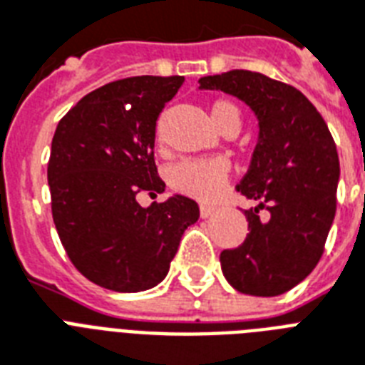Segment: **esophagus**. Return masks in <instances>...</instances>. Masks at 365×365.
Instances as JSON below:
<instances>
[{
  "label": "esophagus",
  "mask_w": 365,
  "mask_h": 365,
  "mask_svg": "<svg viewBox=\"0 0 365 365\" xmlns=\"http://www.w3.org/2000/svg\"><path fill=\"white\" fill-rule=\"evenodd\" d=\"M216 210V208H214V206H210V205H200V208H199V212H200V217H208V216H212V212Z\"/></svg>",
  "instance_id": "obj_1"
}]
</instances>
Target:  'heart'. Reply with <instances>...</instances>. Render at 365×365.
I'll return each instance as SVG.
<instances>
[{
  "label": "heart",
  "instance_id": "obj_1",
  "mask_svg": "<svg viewBox=\"0 0 365 365\" xmlns=\"http://www.w3.org/2000/svg\"><path fill=\"white\" fill-rule=\"evenodd\" d=\"M210 115L220 130L233 128L239 130L240 108L231 100H216L210 106ZM231 166L220 157H202V159H183L168 170V183L174 191L193 199L210 200L220 195L229 178Z\"/></svg>",
  "mask_w": 365,
  "mask_h": 365
}]
</instances>
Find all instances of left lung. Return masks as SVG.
Listing matches in <instances>:
<instances>
[{
	"instance_id": "1",
	"label": "left lung",
	"mask_w": 365,
	"mask_h": 365,
	"mask_svg": "<svg viewBox=\"0 0 365 365\" xmlns=\"http://www.w3.org/2000/svg\"><path fill=\"white\" fill-rule=\"evenodd\" d=\"M199 83L244 100L259 119L252 165L237 187L257 206L244 210V242L220 254L222 271L242 294L280 295L311 274L334 223L339 157L331 132L301 91L257 71L231 70Z\"/></svg>"
}]
</instances>
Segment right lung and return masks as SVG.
<instances>
[{
	"instance_id": "obj_1",
	"label": "right lung",
	"mask_w": 365,
	"mask_h": 365,
	"mask_svg": "<svg viewBox=\"0 0 365 365\" xmlns=\"http://www.w3.org/2000/svg\"><path fill=\"white\" fill-rule=\"evenodd\" d=\"M182 76H136L83 96L53 136L47 178L60 242L76 269L113 292H142L166 277L197 202L174 195L143 208L138 195L165 191L155 126Z\"/></svg>"
}]
</instances>
